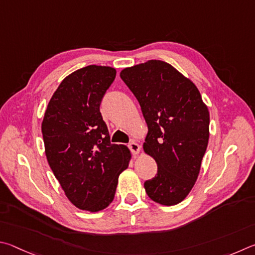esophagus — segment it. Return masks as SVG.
Segmentation results:
<instances>
[{"label":"esophagus","instance_id":"esophagus-1","mask_svg":"<svg viewBox=\"0 0 255 255\" xmlns=\"http://www.w3.org/2000/svg\"><path fill=\"white\" fill-rule=\"evenodd\" d=\"M128 149L131 150V152H132V154L133 155H136L137 153L140 152L141 151V146L136 143V142H134V141H132L130 144H128Z\"/></svg>","mask_w":255,"mask_h":255}]
</instances>
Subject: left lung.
Returning a JSON list of instances; mask_svg holds the SVG:
<instances>
[{"label":"left lung","instance_id":"left-lung-1","mask_svg":"<svg viewBox=\"0 0 255 255\" xmlns=\"http://www.w3.org/2000/svg\"><path fill=\"white\" fill-rule=\"evenodd\" d=\"M141 106L148 134L144 152L158 164L144 182L153 202L172 206L190 193L209 139V112L198 88L168 62L149 60L121 71Z\"/></svg>","mask_w":255,"mask_h":255}]
</instances>
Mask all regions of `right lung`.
Segmentation results:
<instances>
[{"label": "right lung", "mask_w": 255, "mask_h": 255, "mask_svg": "<svg viewBox=\"0 0 255 255\" xmlns=\"http://www.w3.org/2000/svg\"><path fill=\"white\" fill-rule=\"evenodd\" d=\"M112 67L91 65L62 80L41 125L49 166L76 207L100 212L113 202L120 173L128 168L127 146L112 144L100 105L114 82Z\"/></svg>", "instance_id": "obj_1"}]
</instances>
